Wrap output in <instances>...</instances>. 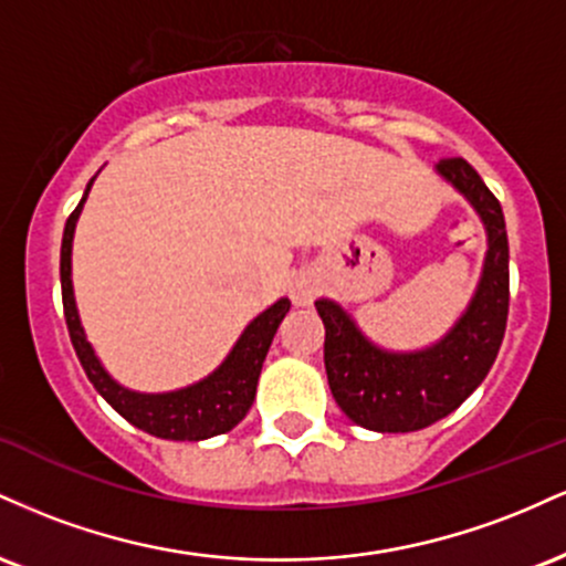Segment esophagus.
Here are the masks:
<instances>
[{
    "label": "esophagus",
    "instance_id": "obj_1",
    "mask_svg": "<svg viewBox=\"0 0 566 566\" xmlns=\"http://www.w3.org/2000/svg\"><path fill=\"white\" fill-rule=\"evenodd\" d=\"M316 292H319V279L311 274V271H301V274L290 279V297L295 305H311Z\"/></svg>",
    "mask_w": 566,
    "mask_h": 566
}]
</instances>
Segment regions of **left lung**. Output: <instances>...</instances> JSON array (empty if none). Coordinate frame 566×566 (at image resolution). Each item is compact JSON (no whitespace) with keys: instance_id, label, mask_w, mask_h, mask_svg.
<instances>
[{"instance_id":"8db88e82","label":"left lung","mask_w":566,"mask_h":566,"mask_svg":"<svg viewBox=\"0 0 566 566\" xmlns=\"http://www.w3.org/2000/svg\"><path fill=\"white\" fill-rule=\"evenodd\" d=\"M437 175L476 210L486 231V255L469 308L433 346L388 350L361 333L340 303L319 297L324 367L337 407L356 426L409 433L437 423L482 386L509 319V233L503 207L465 159H439Z\"/></svg>"}]
</instances>
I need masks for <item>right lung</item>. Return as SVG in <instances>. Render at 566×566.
Wrapping results in <instances>:
<instances>
[{"label": "right lung", "mask_w": 566, "mask_h": 566, "mask_svg": "<svg viewBox=\"0 0 566 566\" xmlns=\"http://www.w3.org/2000/svg\"><path fill=\"white\" fill-rule=\"evenodd\" d=\"M93 184L95 178L84 188L82 201L69 216L61 244L63 314H66L71 343H74V350L80 356L90 382L122 418L129 420L135 428H140V431L151 433V437L170 441H201L231 431L250 412L252 401H255L258 378H261L265 354H269L279 324L287 316L290 301L287 297H279L274 305H269L263 314H258L255 319L247 324L244 333L239 335V340L229 350V356L207 378L191 382L186 388H178V391L161 394H140L122 386L101 365L95 348L90 346L87 335H84L80 311H76L74 301V284H71V244H74L76 220L82 216V207L87 201Z\"/></svg>", "instance_id": "right-lung-1"}]
</instances>
